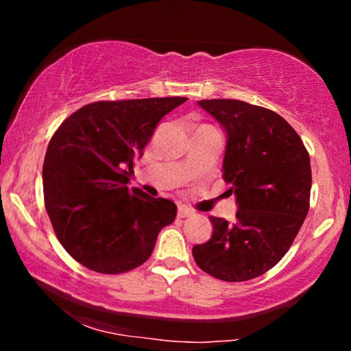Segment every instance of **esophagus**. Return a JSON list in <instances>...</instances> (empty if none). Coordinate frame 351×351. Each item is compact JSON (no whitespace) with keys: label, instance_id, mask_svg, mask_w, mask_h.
Here are the masks:
<instances>
[{"label":"esophagus","instance_id":"obj_1","mask_svg":"<svg viewBox=\"0 0 351 351\" xmlns=\"http://www.w3.org/2000/svg\"><path fill=\"white\" fill-rule=\"evenodd\" d=\"M192 215H193V212L186 206H180V209H178V218H187V217H192Z\"/></svg>","mask_w":351,"mask_h":351}]
</instances>
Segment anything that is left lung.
I'll use <instances>...</instances> for the list:
<instances>
[{
    "mask_svg": "<svg viewBox=\"0 0 351 351\" xmlns=\"http://www.w3.org/2000/svg\"><path fill=\"white\" fill-rule=\"evenodd\" d=\"M198 105L226 132L223 178L235 195V221L210 217L213 234L193 246L197 265L224 282L269 271L293 245L310 209V154L277 112L234 99Z\"/></svg>",
    "mask_w": 351,
    "mask_h": 351,
    "instance_id": "left-lung-1",
    "label": "left lung"
}]
</instances>
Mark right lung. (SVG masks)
Returning a JSON list of instances; mask_svg holds the SVG:
<instances>
[{
    "instance_id": "add662e5",
    "label": "right lung",
    "mask_w": 351,
    "mask_h": 351,
    "mask_svg": "<svg viewBox=\"0 0 351 351\" xmlns=\"http://www.w3.org/2000/svg\"><path fill=\"white\" fill-rule=\"evenodd\" d=\"M186 97L102 100L73 112L51 138L43 164L46 212L58 241L100 274L132 271L150 258L176 204L128 189L133 162L158 122Z\"/></svg>"
}]
</instances>
